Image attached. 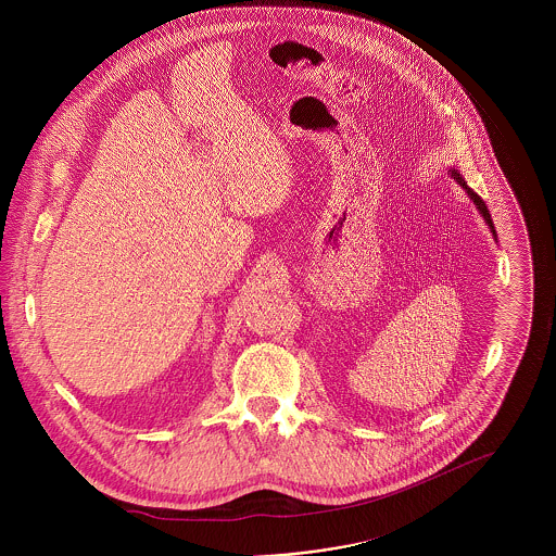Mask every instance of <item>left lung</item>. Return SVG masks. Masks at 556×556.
Instances as JSON below:
<instances>
[{
	"label": "left lung",
	"instance_id": "left-lung-1",
	"mask_svg": "<svg viewBox=\"0 0 556 556\" xmlns=\"http://www.w3.org/2000/svg\"><path fill=\"white\" fill-rule=\"evenodd\" d=\"M452 177H454V179H456V181H458V186L465 187V191H467V193H469V198H471V200H473V202H476V206H477V208H479V212H481V216H483V218H485V223H488V225H490V229H492V233H494V238H496V229H494V223H492V216H490V211H488V206H485V202H483V200H481V198H479V195H477L476 191H473V189H471V187H469V186H467V184H465V179H463V177H460V175H458V173H456V170H452Z\"/></svg>",
	"mask_w": 556,
	"mask_h": 556
}]
</instances>
